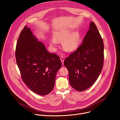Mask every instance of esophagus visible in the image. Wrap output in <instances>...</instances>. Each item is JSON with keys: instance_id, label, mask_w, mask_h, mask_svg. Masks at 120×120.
<instances>
[{"instance_id": "obj_1", "label": "esophagus", "mask_w": 120, "mask_h": 120, "mask_svg": "<svg viewBox=\"0 0 120 120\" xmlns=\"http://www.w3.org/2000/svg\"><path fill=\"white\" fill-rule=\"evenodd\" d=\"M60 60H61V62H62V64H64V57L63 56H61V57H60Z\"/></svg>"}]
</instances>
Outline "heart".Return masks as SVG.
I'll return each instance as SVG.
<instances>
[{
	"label": "heart",
	"instance_id": "heart-1",
	"mask_svg": "<svg viewBox=\"0 0 120 120\" xmlns=\"http://www.w3.org/2000/svg\"><path fill=\"white\" fill-rule=\"evenodd\" d=\"M71 34L69 29H63L55 33V38L51 40V45L55 48L58 43V41H64L63 46L68 51H73L79 46L80 42V36L78 32H75Z\"/></svg>",
	"mask_w": 120,
	"mask_h": 120
}]
</instances>
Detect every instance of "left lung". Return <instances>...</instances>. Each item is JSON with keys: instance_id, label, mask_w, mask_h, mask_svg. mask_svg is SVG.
Returning a JSON list of instances; mask_svg holds the SVG:
<instances>
[{"instance_id": "left-lung-1", "label": "left lung", "mask_w": 120, "mask_h": 120, "mask_svg": "<svg viewBox=\"0 0 120 120\" xmlns=\"http://www.w3.org/2000/svg\"><path fill=\"white\" fill-rule=\"evenodd\" d=\"M104 51L103 40L95 24L91 22L82 45L64 63L73 88L81 92L93 85L103 67Z\"/></svg>"}]
</instances>
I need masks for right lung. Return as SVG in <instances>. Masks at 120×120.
Here are the masks:
<instances>
[{"instance_id":"1","label":"right lung","mask_w":120,"mask_h":120,"mask_svg":"<svg viewBox=\"0 0 120 120\" xmlns=\"http://www.w3.org/2000/svg\"><path fill=\"white\" fill-rule=\"evenodd\" d=\"M15 58L22 80L32 91L41 95L52 91L56 73L62 66L60 59L49 53L27 26L17 41Z\"/></svg>"}]
</instances>
